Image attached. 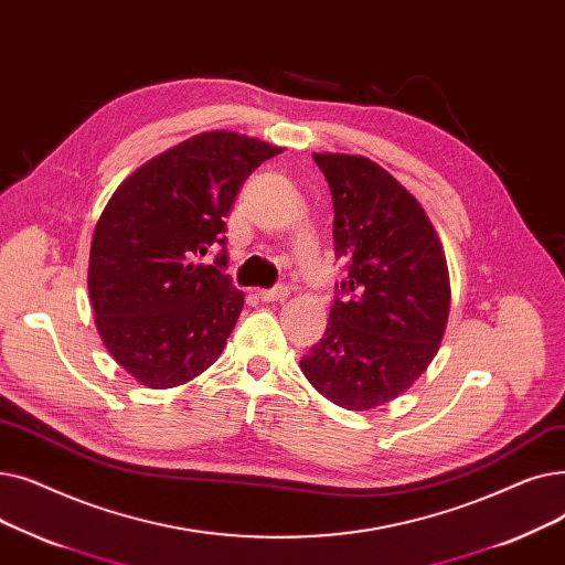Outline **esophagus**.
Here are the masks:
<instances>
[{"mask_svg": "<svg viewBox=\"0 0 565 565\" xmlns=\"http://www.w3.org/2000/svg\"><path fill=\"white\" fill-rule=\"evenodd\" d=\"M257 297L262 299V301H285L287 297H289V287H285V285H280V287H274V289H257Z\"/></svg>", "mask_w": 565, "mask_h": 565, "instance_id": "esophagus-1", "label": "esophagus"}]
</instances>
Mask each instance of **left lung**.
<instances>
[{
  "mask_svg": "<svg viewBox=\"0 0 565 565\" xmlns=\"http://www.w3.org/2000/svg\"><path fill=\"white\" fill-rule=\"evenodd\" d=\"M333 195L335 255L349 262L306 380L349 412L405 393L433 363L450 312L439 234L420 202L365 156L312 153Z\"/></svg>",
  "mask_w": 565,
  "mask_h": 565,
  "instance_id": "left-lung-1",
  "label": "left lung"
}]
</instances>
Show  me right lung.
I'll use <instances>...</instances> for the list:
<instances>
[{"label": "right lung", "instance_id": "right-lung-1", "mask_svg": "<svg viewBox=\"0 0 565 565\" xmlns=\"http://www.w3.org/2000/svg\"><path fill=\"white\" fill-rule=\"evenodd\" d=\"M285 151L232 130H211L128 174L96 223L87 287L110 356L147 388L195 380L223 354L244 291L230 276L225 216L262 163ZM218 243L213 265L199 257Z\"/></svg>", "mask_w": 565, "mask_h": 565}]
</instances>
